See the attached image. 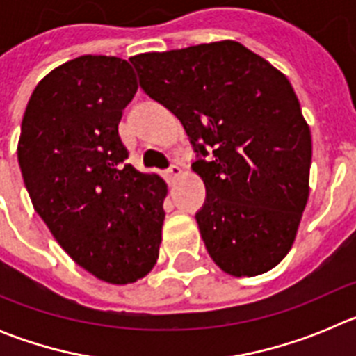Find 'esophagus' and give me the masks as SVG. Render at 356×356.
<instances>
[{
    "mask_svg": "<svg viewBox=\"0 0 356 356\" xmlns=\"http://www.w3.org/2000/svg\"><path fill=\"white\" fill-rule=\"evenodd\" d=\"M165 175H168L169 181H172V180H175V178H178V176L181 175V168H180V165H171V168H169L168 171H165Z\"/></svg>",
    "mask_w": 356,
    "mask_h": 356,
    "instance_id": "1",
    "label": "esophagus"
}]
</instances>
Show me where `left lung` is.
Wrapping results in <instances>:
<instances>
[{"mask_svg": "<svg viewBox=\"0 0 356 356\" xmlns=\"http://www.w3.org/2000/svg\"><path fill=\"white\" fill-rule=\"evenodd\" d=\"M140 89L180 119L205 184L207 251L232 276L282 262L308 201L310 128L291 81L235 40L130 58ZM213 159L206 160V156Z\"/></svg>", "mask_w": 356, "mask_h": 356, "instance_id": "1", "label": "left lung"}]
</instances>
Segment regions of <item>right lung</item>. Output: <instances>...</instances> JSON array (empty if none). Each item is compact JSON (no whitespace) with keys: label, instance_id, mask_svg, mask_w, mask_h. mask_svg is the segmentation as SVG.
<instances>
[{"label":"right lung","instance_id":"add662e5","mask_svg":"<svg viewBox=\"0 0 356 356\" xmlns=\"http://www.w3.org/2000/svg\"><path fill=\"white\" fill-rule=\"evenodd\" d=\"M137 92L118 56L83 55L39 81L21 124L19 168L33 209L78 266L131 284L159 259L168 185L130 163L119 137Z\"/></svg>","mask_w":356,"mask_h":356}]
</instances>
